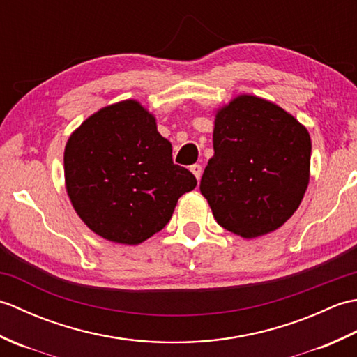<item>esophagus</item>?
<instances>
[{
	"label": "esophagus",
	"mask_w": 357,
	"mask_h": 357,
	"mask_svg": "<svg viewBox=\"0 0 357 357\" xmlns=\"http://www.w3.org/2000/svg\"><path fill=\"white\" fill-rule=\"evenodd\" d=\"M190 170H192V173L196 176V179L199 181L201 176H202V167H201L199 164H193V165L190 167Z\"/></svg>",
	"instance_id": "1"
}]
</instances>
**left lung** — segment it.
<instances>
[{
  "instance_id": "1",
  "label": "left lung",
  "mask_w": 357,
  "mask_h": 357,
  "mask_svg": "<svg viewBox=\"0 0 357 357\" xmlns=\"http://www.w3.org/2000/svg\"><path fill=\"white\" fill-rule=\"evenodd\" d=\"M213 150L199 188L225 230L257 238L298 210L310 181L312 139L290 113L257 96L234 98L216 113Z\"/></svg>"
}]
</instances>
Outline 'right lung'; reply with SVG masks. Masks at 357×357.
I'll return each instance as SVG.
<instances>
[{"mask_svg":"<svg viewBox=\"0 0 357 357\" xmlns=\"http://www.w3.org/2000/svg\"><path fill=\"white\" fill-rule=\"evenodd\" d=\"M67 195L90 230L118 244H141L170 221L196 187L173 164L172 144L135 100L107 105L75 130L64 150Z\"/></svg>","mask_w":357,"mask_h":357,"instance_id":"1","label":"right lung"}]
</instances>
